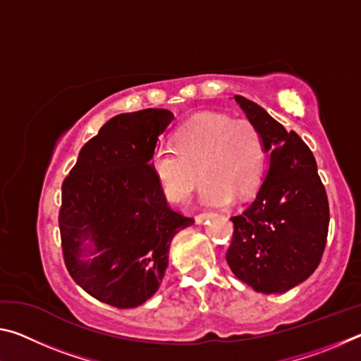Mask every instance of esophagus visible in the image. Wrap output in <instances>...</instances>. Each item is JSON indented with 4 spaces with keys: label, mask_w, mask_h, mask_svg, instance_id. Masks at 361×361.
<instances>
[{
    "label": "esophagus",
    "mask_w": 361,
    "mask_h": 361,
    "mask_svg": "<svg viewBox=\"0 0 361 361\" xmlns=\"http://www.w3.org/2000/svg\"><path fill=\"white\" fill-rule=\"evenodd\" d=\"M207 216H209V213H200V215L195 216V223H197V224L204 223V219H205Z\"/></svg>",
    "instance_id": "1"
}]
</instances>
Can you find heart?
<instances>
[{"label": "heart", "instance_id": "b5f03b06", "mask_svg": "<svg viewBox=\"0 0 361 361\" xmlns=\"http://www.w3.org/2000/svg\"><path fill=\"white\" fill-rule=\"evenodd\" d=\"M151 167L170 202L183 204L204 176L200 199L226 205L250 195L266 172V146L252 121L221 113H200L173 133V145L152 149Z\"/></svg>", "mask_w": 361, "mask_h": 361}]
</instances>
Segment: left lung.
Returning a JSON list of instances; mask_svg holds the SVG:
<instances>
[{"mask_svg": "<svg viewBox=\"0 0 361 361\" xmlns=\"http://www.w3.org/2000/svg\"><path fill=\"white\" fill-rule=\"evenodd\" d=\"M235 102L264 138L269 170L253 202L231 218L226 261L253 290L285 293L320 264L329 224L326 191L312 151L296 132L245 97L235 95Z\"/></svg>", "mask_w": 361, "mask_h": 361, "instance_id": "1", "label": "left lung"}]
</instances>
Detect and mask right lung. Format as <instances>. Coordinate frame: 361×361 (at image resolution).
I'll list each match as a JSON object with an SVG mask.
<instances>
[{
  "label": "right lung",
  "instance_id": "1",
  "mask_svg": "<svg viewBox=\"0 0 361 361\" xmlns=\"http://www.w3.org/2000/svg\"><path fill=\"white\" fill-rule=\"evenodd\" d=\"M173 118L161 108L114 116L82 146L63 180L65 266L84 291L113 307H137L154 295L172 239L194 223L170 209L151 167L152 149ZM84 254L96 258L81 260Z\"/></svg>",
  "mask_w": 361,
  "mask_h": 361
}]
</instances>
